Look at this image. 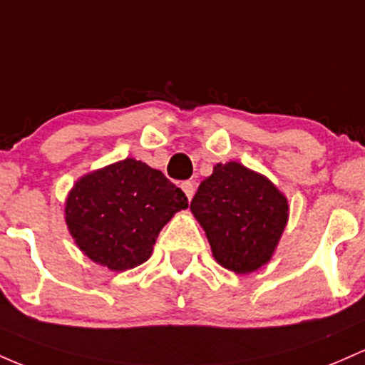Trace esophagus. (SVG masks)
I'll use <instances>...</instances> for the list:
<instances>
[{
  "label": "esophagus",
  "instance_id": "1",
  "mask_svg": "<svg viewBox=\"0 0 365 365\" xmlns=\"http://www.w3.org/2000/svg\"><path fill=\"white\" fill-rule=\"evenodd\" d=\"M181 187H182L184 195L187 196V200L193 198V195H195V182L193 181H184L181 184Z\"/></svg>",
  "mask_w": 365,
  "mask_h": 365
}]
</instances>
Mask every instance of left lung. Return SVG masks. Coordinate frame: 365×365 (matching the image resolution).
Instances as JSON below:
<instances>
[{"instance_id":"left-lung-1","label":"left lung","mask_w":365,"mask_h":365,"mask_svg":"<svg viewBox=\"0 0 365 365\" xmlns=\"http://www.w3.org/2000/svg\"><path fill=\"white\" fill-rule=\"evenodd\" d=\"M190 208L217 264L236 274L259 271L272 259L289 217L276 184L240 162L217 163Z\"/></svg>"}]
</instances>
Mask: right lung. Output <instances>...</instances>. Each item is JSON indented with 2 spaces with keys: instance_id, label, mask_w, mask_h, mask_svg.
I'll use <instances>...</instances> for the list:
<instances>
[{
  "instance_id": "obj_1",
  "label": "right lung",
  "mask_w": 365,
  "mask_h": 365,
  "mask_svg": "<svg viewBox=\"0 0 365 365\" xmlns=\"http://www.w3.org/2000/svg\"><path fill=\"white\" fill-rule=\"evenodd\" d=\"M184 208L186 195L160 170L124 158L77 179L65 222L88 259L124 272L150 259L162 227Z\"/></svg>"
}]
</instances>
